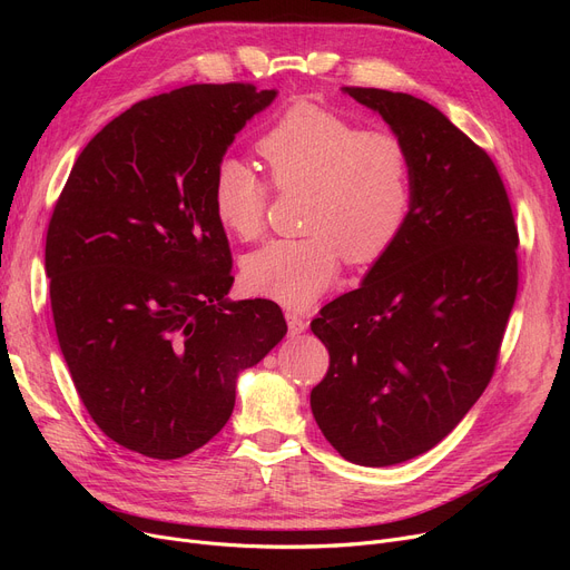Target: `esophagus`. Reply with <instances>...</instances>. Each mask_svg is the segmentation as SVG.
Wrapping results in <instances>:
<instances>
[{"label": "esophagus", "mask_w": 570, "mask_h": 570, "mask_svg": "<svg viewBox=\"0 0 570 570\" xmlns=\"http://www.w3.org/2000/svg\"><path fill=\"white\" fill-rule=\"evenodd\" d=\"M286 323H288V331H291V335H301V333H305L307 331V325H309V321L303 316V314H297V312H286Z\"/></svg>", "instance_id": "obj_1"}]
</instances>
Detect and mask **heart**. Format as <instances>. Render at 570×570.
<instances>
[{
	"label": "heart",
	"instance_id": "obj_1",
	"mask_svg": "<svg viewBox=\"0 0 570 570\" xmlns=\"http://www.w3.org/2000/svg\"><path fill=\"white\" fill-rule=\"evenodd\" d=\"M269 183L282 194H305L297 239H275L243 263L256 295L286 307H307L333 286L342 258L370 265L391 252L411 207V157L385 131H367L344 117L293 106L258 140ZM249 164L226 157L213 177L217 222L239 239L265 228L273 187Z\"/></svg>",
	"mask_w": 570,
	"mask_h": 570
}]
</instances>
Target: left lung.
Returning a JSON list of instances; mask_svg holds the SVG:
<instances>
[{
    "instance_id": "1",
    "label": "left lung",
    "mask_w": 570,
    "mask_h": 570,
    "mask_svg": "<svg viewBox=\"0 0 570 570\" xmlns=\"http://www.w3.org/2000/svg\"><path fill=\"white\" fill-rule=\"evenodd\" d=\"M344 92L406 145L411 207L363 286L312 321L331 353L312 413L344 460L391 466L451 434L488 387L518 295L520 237L494 161L441 110L376 87Z\"/></svg>"
}]
</instances>
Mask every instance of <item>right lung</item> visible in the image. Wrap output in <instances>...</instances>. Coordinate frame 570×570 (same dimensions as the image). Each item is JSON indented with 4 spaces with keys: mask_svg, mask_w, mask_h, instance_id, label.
<instances>
[{
    "mask_svg": "<svg viewBox=\"0 0 570 570\" xmlns=\"http://www.w3.org/2000/svg\"><path fill=\"white\" fill-rule=\"evenodd\" d=\"M252 82L187 85L134 104L85 145L46 235L55 331L99 430L185 458L235 406L237 374L286 335L277 303L226 301L230 247L213 177L273 104Z\"/></svg>",
    "mask_w": 570,
    "mask_h": 570,
    "instance_id": "1",
    "label": "right lung"
}]
</instances>
